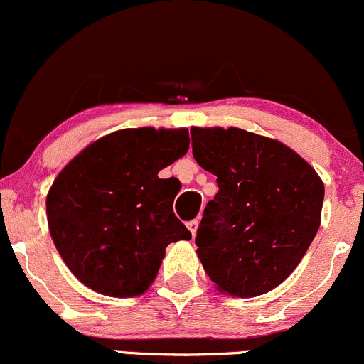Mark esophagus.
I'll list each match as a JSON object with an SVG mask.
<instances>
[{
  "label": "esophagus",
  "mask_w": 364,
  "mask_h": 364,
  "mask_svg": "<svg viewBox=\"0 0 364 364\" xmlns=\"http://www.w3.org/2000/svg\"><path fill=\"white\" fill-rule=\"evenodd\" d=\"M186 227H188V230L192 232V237H195V235H197V230H198V220L190 221V223L186 225Z\"/></svg>",
  "instance_id": "esophagus-1"
}]
</instances>
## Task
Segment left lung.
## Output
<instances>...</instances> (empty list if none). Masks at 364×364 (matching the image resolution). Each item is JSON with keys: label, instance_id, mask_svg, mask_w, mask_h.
Returning a JSON list of instances; mask_svg holds the SVG:
<instances>
[{"label": "left lung", "instance_id": "1", "mask_svg": "<svg viewBox=\"0 0 364 364\" xmlns=\"http://www.w3.org/2000/svg\"><path fill=\"white\" fill-rule=\"evenodd\" d=\"M193 156L216 176L195 244L218 291H272L301 262L321 225L324 185L281 141L237 127H192Z\"/></svg>", "mask_w": 364, "mask_h": 364}]
</instances>
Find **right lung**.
I'll return each instance as SVG.
<instances>
[{"label": "right lung", "instance_id": "right-lung-1", "mask_svg": "<svg viewBox=\"0 0 364 364\" xmlns=\"http://www.w3.org/2000/svg\"><path fill=\"white\" fill-rule=\"evenodd\" d=\"M188 146V129H122L59 172L47 195L48 230L87 288L139 296L155 281L166 247L192 239L172 213L176 181L159 178Z\"/></svg>", "mask_w": 364, "mask_h": 364}]
</instances>
